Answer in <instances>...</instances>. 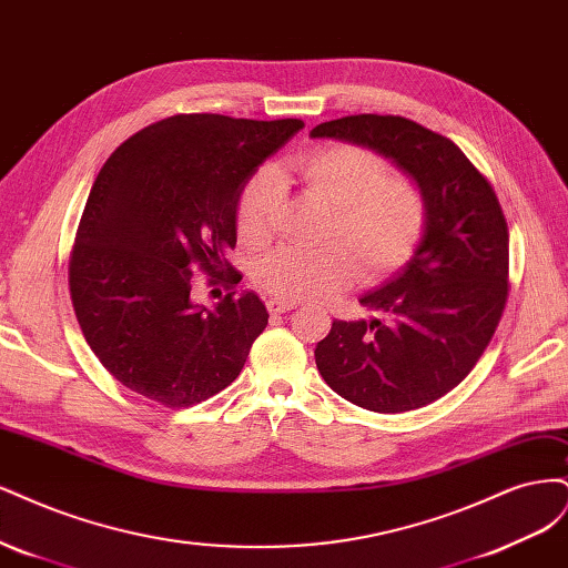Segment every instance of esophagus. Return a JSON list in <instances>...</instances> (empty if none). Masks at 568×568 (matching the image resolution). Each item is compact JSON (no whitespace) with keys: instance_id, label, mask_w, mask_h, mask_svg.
Segmentation results:
<instances>
[{"instance_id":"1","label":"esophagus","mask_w":568,"mask_h":568,"mask_svg":"<svg viewBox=\"0 0 568 568\" xmlns=\"http://www.w3.org/2000/svg\"><path fill=\"white\" fill-rule=\"evenodd\" d=\"M295 306H297L295 302H283V300H268V302H266L268 314H273V316L285 314V311H292Z\"/></svg>"}]
</instances>
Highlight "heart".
Returning a JSON list of instances; mask_svg holds the SVG:
<instances>
[{
  "label": "heart",
  "mask_w": 568,
  "mask_h": 568,
  "mask_svg": "<svg viewBox=\"0 0 568 568\" xmlns=\"http://www.w3.org/2000/svg\"><path fill=\"white\" fill-rule=\"evenodd\" d=\"M295 170L304 186L333 205L325 241L306 252L281 247L254 268V283L283 302H318L352 285L356 276L379 281L398 271L423 241L429 203L408 174L387 172V162L358 143H321L308 149ZM278 176L254 172L237 195L235 231L245 247H262L276 222Z\"/></svg>",
  "instance_id": "b5f03b06"
}]
</instances>
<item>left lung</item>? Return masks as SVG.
<instances>
[{
    "label": "left lung",
    "instance_id": "obj_1",
    "mask_svg": "<svg viewBox=\"0 0 568 568\" xmlns=\"http://www.w3.org/2000/svg\"><path fill=\"white\" fill-rule=\"evenodd\" d=\"M392 158L423 186L429 219L413 260L365 292L373 321H335L316 346L323 379L375 413L434 404L477 365L509 290V233L490 181L457 145L400 115H346L311 130Z\"/></svg>",
    "mask_w": 568,
    "mask_h": 568
}]
</instances>
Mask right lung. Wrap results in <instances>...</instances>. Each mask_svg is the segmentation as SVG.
<instances>
[{"label":"right lung","mask_w":568,"mask_h":568,"mask_svg":"<svg viewBox=\"0 0 568 568\" xmlns=\"http://www.w3.org/2000/svg\"><path fill=\"white\" fill-rule=\"evenodd\" d=\"M304 126L214 113L164 118L118 145L84 205L68 260L70 300L91 352L126 389L189 408L241 375L268 323L241 271L235 205L254 170ZM195 270L222 284L214 312L190 300Z\"/></svg>","instance_id":"right-lung-1"}]
</instances>
